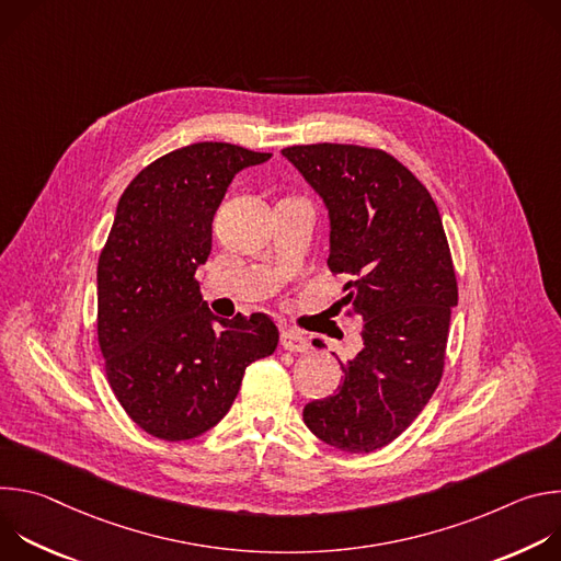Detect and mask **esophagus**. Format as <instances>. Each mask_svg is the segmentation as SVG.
<instances>
[{
	"mask_svg": "<svg viewBox=\"0 0 561 561\" xmlns=\"http://www.w3.org/2000/svg\"><path fill=\"white\" fill-rule=\"evenodd\" d=\"M282 346L290 353H304L308 351L310 342H308V335L297 331V329H284L282 331Z\"/></svg>",
	"mask_w": 561,
	"mask_h": 561,
	"instance_id": "1",
	"label": "esophagus"
}]
</instances>
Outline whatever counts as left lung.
I'll return each mask as SVG.
<instances>
[{"instance_id": "left-lung-1", "label": "left lung", "mask_w": 561, "mask_h": 561, "mask_svg": "<svg viewBox=\"0 0 561 561\" xmlns=\"http://www.w3.org/2000/svg\"><path fill=\"white\" fill-rule=\"evenodd\" d=\"M331 213L333 275L346 317L364 319L342 383L304 407L312 435L373 453L402 435L442 381L457 275L435 199L399 159L357 144L282 150ZM322 346L317 340L312 342Z\"/></svg>"}]
</instances>
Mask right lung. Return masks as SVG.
<instances>
[{"mask_svg": "<svg viewBox=\"0 0 561 561\" xmlns=\"http://www.w3.org/2000/svg\"><path fill=\"white\" fill-rule=\"evenodd\" d=\"M268 157L191 144L141 169L119 197L98 264V342L117 402L157 439H193L219 424L247 368L277 348L271 314L215 317L195 279L228 184Z\"/></svg>", "mask_w": 561, "mask_h": 561, "instance_id": "obj_1", "label": "right lung"}]
</instances>
